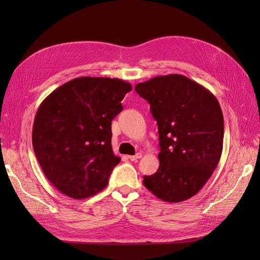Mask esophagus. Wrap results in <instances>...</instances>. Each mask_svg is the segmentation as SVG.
<instances>
[{"label":"esophagus","instance_id":"1","mask_svg":"<svg viewBox=\"0 0 260 260\" xmlns=\"http://www.w3.org/2000/svg\"><path fill=\"white\" fill-rule=\"evenodd\" d=\"M141 157H142V154L141 153H137L135 156H128V159L132 160V161H135V160H137V159H140Z\"/></svg>","mask_w":260,"mask_h":260}]
</instances>
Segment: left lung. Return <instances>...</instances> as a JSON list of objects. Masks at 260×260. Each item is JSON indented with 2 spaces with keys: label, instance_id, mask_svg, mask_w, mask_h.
I'll return each instance as SVG.
<instances>
[{
  "label": "left lung",
  "instance_id": "8db88e82",
  "mask_svg": "<svg viewBox=\"0 0 260 260\" xmlns=\"http://www.w3.org/2000/svg\"><path fill=\"white\" fill-rule=\"evenodd\" d=\"M151 105L159 133L160 166L143 184L159 199L196 195L220 160L223 115L215 95L182 75L155 77L135 86Z\"/></svg>",
  "mask_w": 260,
  "mask_h": 260
}]
</instances>
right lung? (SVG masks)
Instances as JSON below:
<instances>
[{
	"instance_id": "add662e5",
	"label": "right lung",
	"mask_w": 260,
	"mask_h": 260,
	"mask_svg": "<svg viewBox=\"0 0 260 260\" xmlns=\"http://www.w3.org/2000/svg\"><path fill=\"white\" fill-rule=\"evenodd\" d=\"M132 90L120 79L81 77L54 89L38 108L32 146L46 178L74 199L99 193L120 162L112 148V120Z\"/></svg>"
}]
</instances>
